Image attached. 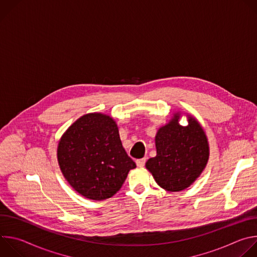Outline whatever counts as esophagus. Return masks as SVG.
I'll return each mask as SVG.
<instances>
[{"instance_id":"34e87169","label":"esophagus","mask_w":257,"mask_h":257,"mask_svg":"<svg viewBox=\"0 0 257 257\" xmlns=\"http://www.w3.org/2000/svg\"><path fill=\"white\" fill-rule=\"evenodd\" d=\"M145 161H146V159H140V160H137V161H136V165H137V167H139V168L144 167Z\"/></svg>"}]
</instances>
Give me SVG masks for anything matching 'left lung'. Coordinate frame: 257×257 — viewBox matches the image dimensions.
Here are the masks:
<instances>
[{
	"label": "left lung",
	"mask_w": 257,
	"mask_h": 257,
	"mask_svg": "<svg viewBox=\"0 0 257 257\" xmlns=\"http://www.w3.org/2000/svg\"><path fill=\"white\" fill-rule=\"evenodd\" d=\"M181 112L156 134L157 156L145 164L158 185L171 192L185 190L199 178L209 159L207 136L195 117L186 114L188 125L179 124Z\"/></svg>",
	"instance_id": "1"
}]
</instances>
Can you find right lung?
Returning a JSON list of instances; mask_svg holds the SVG:
<instances>
[{"label": "right lung", "mask_w": 257, "mask_h": 257, "mask_svg": "<svg viewBox=\"0 0 257 257\" xmlns=\"http://www.w3.org/2000/svg\"><path fill=\"white\" fill-rule=\"evenodd\" d=\"M57 159L70 186L91 200L115 195L136 168L123 148L116 121L101 113L83 115L64 132Z\"/></svg>", "instance_id": "obj_1"}]
</instances>
